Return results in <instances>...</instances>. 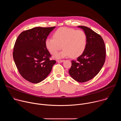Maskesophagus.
I'll return each instance as SVG.
<instances>
[{
  "label": "esophagus",
  "instance_id": "34e87169",
  "mask_svg": "<svg viewBox=\"0 0 121 121\" xmlns=\"http://www.w3.org/2000/svg\"><path fill=\"white\" fill-rule=\"evenodd\" d=\"M65 61L64 60H57V62H58V63H62L63 62H64Z\"/></svg>",
  "mask_w": 121,
  "mask_h": 121
}]
</instances>
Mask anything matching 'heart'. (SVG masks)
<instances>
[{"instance_id":"1","label":"heart","mask_w":121,"mask_h":121,"mask_svg":"<svg viewBox=\"0 0 121 121\" xmlns=\"http://www.w3.org/2000/svg\"><path fill=\"white\" fill-rule=\"evenodd\" d=\"M62 46H61V45ZM87 45V36L82 30L61 27L53 34V38H47L45 46L52 55H55L62 47L64 49L55 55L57 59L70 56L75 58L81 55Z\"/></svg>"}]
</instances>
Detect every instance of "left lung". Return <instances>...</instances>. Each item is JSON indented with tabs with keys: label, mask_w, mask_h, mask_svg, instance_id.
Returning <instances> with one entry per match:
<instances>
[{
	"label": "left lung",
	"mask_w": 121,
	"mask_h": 121,
	"mask_svg": "<svg viewBox=\"0 0 121 121\" xmlns=\"http://www.w3.org/2000/svg\"><path fill=\"white\" fill-rule=\"evenodd\" d=\"M87 36V45L83 54L77 61L72 60L69 70L70 76L78 82H87L95 77L104 64L105 45L102 37L84 26H79Z\"/></svg>",
	"instance_id": "left-lung-1"
}]
</instances>
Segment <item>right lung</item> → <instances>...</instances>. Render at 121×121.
Segmentation results:
<instances>
[{
    "instance_id": "add662e5",
    "label": "right lung",
    "mask_w": 121,
    "mask_h": 121,
    "mask_svg": "<svg viewBox=\"0 0 121 121\" xmlns=\"http://www.w3.org/2000/svg\"><path fill=\"white\" fill-rule=\"evenodd\" d=\"M55 28H33L22 32L16 41L14 62L21 76L31 83L45 79L56 63L50 60L51 55L45 46L47 36Z\"/></svg>"
}]
</instances>
